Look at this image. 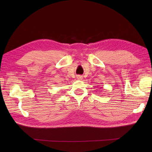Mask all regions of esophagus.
Masks as SVG:
<instances>
[{
	"mask_svg": "<svg viewBox=\"0 0 152 152\" xmlns=\"http://www.w3.org/2000/svg\"><path fill=\"white\" fill-rule=\"evenodd\" d=\"M82 78V76H80V75H79V76L77 77V79H78V80H81Z\"/></svg>",
	"mask_w": 152,
	"mask_h": 152,
	"instance_id": "1",
	"label": "esophagus"
}]
</instances>
